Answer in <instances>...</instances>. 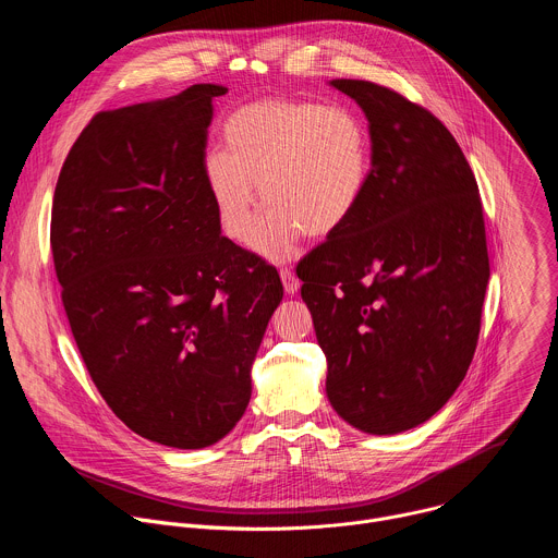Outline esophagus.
I'll list each match as a JSON object with an SVG mask.
<instances>
[{"mask_svg": "<svg viewBox=\"0 0 558 558\" xmlns=\"http://www.w3.org/2000/svg\"><path fill=\"white\" fill-rule=\"evenodd\" d=\"M280 280H282V287H284V293H287V295H295V293H298L300 280L295 278V274H293L291 269L282 267V269H280Z\"/></svg>", "mask_w": 558, "mask_h": 558, "instance_id": "1", "label": "esophagus"}]
</instances>
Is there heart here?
<instances>
[{"instance_id":"1","label":"heart","mask_w":558,"mask_h":558,"mask_svg":"<svg viewBox=\"0 0 558 558\" xmlns=\"http://www.w3.org/2000/svg\"><path fill=\"white\" fill-rule=\"evenodd\" d=\"M225 141L227 151L205 156L209 196L225 233L247 243L264 194L270 207L252 247L267 260H287L304 233H336L362 203L371 141L360 114L347 106L254 101L227 119Z\"/></svg>"}]
</instances>
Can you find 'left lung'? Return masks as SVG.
I'll return each instance as SVG.
<instances>
[{
  "label": "left lung",
  "instance_id": "1",
  "mask_svg": "<svg viewBox=\"0 0 558 558\" xmlns=\"http://www.w3.org/2000/svg\"><path fill=\"white\" fill-rule=\"evenodd\" d=\"M364 112L371 177L298 278L327 355V397L368 435L428 422L472 362L490 278L474 174L448 128L384 86L333 78Z\"/></svg>",
  "mask_w": 558,
  "mask_h": 558
}]
</instances>
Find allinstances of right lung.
I'll return each instance as SVG.
<instances>
[{
  "label": "right lung",
  "instance_id": "right-lung-1",
  "mask_svg": "<svg viewBox=\"0 0 558 558\" xmlns=\"http://www.w3.org/2000/svg\"><path fill=\"white\" fill-rule=\"evenodd\" d=\"M227 88L99 112L61 168L50 220L74 342L136 435L181 450L222 439L282 300L278 271L220 233L205 181L211 101Z\"/></svg>",
  "mask_w": 558,
  "mask_h": 558
}]
</instances>
